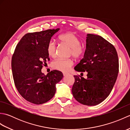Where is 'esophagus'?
I'll return each mask as SVG.
<instances>
[{
    "mask_svg": "<svg viewBox=\"0 0 130 130\" xmlns=\"http://www.w3.org/2000/svg\"><path fill=\"white\" fill-rule=\"evenodd\" d=\"M68 75V73H63V75L64 76H67V75Z\"/></svg>",
    "mask_w": 130,
    "mask_h": 130,
    "instance_id": "1",
    "label": "esophagus"
}]
</instances>
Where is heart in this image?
Here are the masks:
<instances>
[{
  "instance_id": "obj_1",
  "label": "heart",
  "mask_w": 130,
  "mask_h": 130,
  "mask_svg": "<svg viewBox=\"0 0 130 130\" xmlns=\"http://www.w3.org/2000/svg\"><path fill=\"white\" fill-rule=\"evenodd\" d=\"M59 41L62 43L70 47L69 56H72L74 59H79L84 54V49L80 45V40L73 32H68L60 35L59 37ZM56 45L53 41H50L47 45L46 51L50 57H54L56 54ZM74 62L71 59H57L52 63V67L55 70L62 72H67L72 67Z\"/></svg>"
}]
</instances>
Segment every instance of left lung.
Instances as JSON below:
<instances>
[{
  "label": "left lung",
  "mask_w": 130,
  "mask_h": 130,
  "mask_svg": "<svg viewBox=\"0 0 130 130\" xmlns=\"http://www.w3.org/2000/svg\"><path fill=\"white\" fill-rule=\"evenodd\" d=\"M84 58L74 68L87 71V78L74 75L72 93L82 104L95 106L103 102L112 91L119 71L117 52L114 46L98 35L88 34Z\"/></svg>",
  "instance_id": "8db88e82"
}]
</instances>
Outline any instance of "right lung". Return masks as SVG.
I'll return each mask as SVG.
<instances>
[{
  "label": "right lung",
  "instance_id": "1",
  "mask_svg": "<svg viewBox=\"0 0 130 130\" xmlns=\"http://www.w3.org/2000/svg\"><path fill=\"white\" fill-rule=\"evenodd\" d=\"M59 30L28 33L21 38L13 54L12 70L15 87L21 96L32 103L41 104L50 100L56 92V84L63 78L58 70L47 75L41 72L50 59L47 45Z\"/></svg>",
  "mask_w": 130,
  "mask_h": 130
}]
</instances>
